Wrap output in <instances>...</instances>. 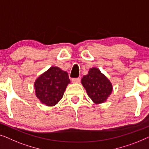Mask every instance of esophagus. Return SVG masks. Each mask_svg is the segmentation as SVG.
<instances>
[{"label":"esophagus","instance_id":"obj_1","mask_svg":"<svg viewBox=\"0 0 149 149\" xmlns=\"http://www.w3.org/2000/svg\"><path fill=\"white\" fill-rule=\"evenodd\" d=\"M72 81L74 84L79 83V81H80V79H79V77H77V78H72Z\"/></svg>","mask_w":149,"mask_h":149}]
</instances>
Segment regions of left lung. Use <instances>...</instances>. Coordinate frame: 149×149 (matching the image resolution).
I'll return each mask as SVG.
<instances>
[{"label":"left lung","mask_w":149,"mask_h":149,"mask_svg":"<svg viewBox=\"0 0 149 149\" xmlns=\"http://www.w3.org/2000/svg\"><path fill=\"white\" fill-rule=\"evenodd\" d=\"M81 82L88 95L95 104L105 102L112 93V84L96 68L90 69L88 74L82 77Z\"/></svg>","instance_id":"1"}]
</instances>
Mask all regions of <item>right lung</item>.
<instances>
[{"instance_id":"right-lung-1","label":"right lung","mask_w":149,"mask_h":149,"mask_svg":"<svg viewBox=\"0 0 149 149\" xmlns=\"http://www.w3.org/2000/svg\"><path fill=\"white\" fill-rule=\"evenodd\" d=\"M70 83L68 73L58 67H51L35 81L36 96L42 104L54 106L61 99Z\"/></svg>"}]
</instances>
